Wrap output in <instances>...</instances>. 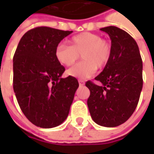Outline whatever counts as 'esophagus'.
Masks as SVG:
<instances>
[{
  "instance_id": "obj_1",
  "label": "esophagus",
  "mask_w": 154,
  "mask_h": 154,
  "mask_svg": "<svg viewBox=\"0 0 154 154\" xmlns=\"http://www.w3.org/2000/svg\"><path fill=\"white\" fill-rule=\"evenodd\" d=\"M79 85H80V86H84V85H85V81H84V80H79Z\"/></svg>"
}]
</instances>
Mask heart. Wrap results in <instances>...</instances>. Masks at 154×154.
Instances as JSON below:
<instances>
[{
    "mask_svg": "<svg viewBox=\"0 0 154 154\" xmlns=\"http://www.w3.org/2000/svg\"><path fill=\"white\" fill-rule=\"evenodd\" d=\"M69 45L60 44L55 50L57 62L62 66H72L82 56L83 61L68 70V74L86 80L96 73L97 68H105L112 56L111 43L98 34L82 32L68 40Z\"/></svg>",
    "mask_w": 154,
    "mask_h": 154,
    "instance_id": "obj_1",
    "label": "heart"
}]
</instances>
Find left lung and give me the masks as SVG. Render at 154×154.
Here are the masks:
<instances>
[{
  "label": "left lung",
  "instance_id": "left-lung-1",
  "mask_svg": "<svg viewBox=\"0 0 154 154\" xmlns=\"http://www.w3.org/2000/svg\"><path fill=\"white\" fill-rule=\"evenodd\" d=\"M109 36L112 56L108 65L95 78L101 85L88 80L87 105L92 120L103 127H116L132 116L143 86L142 60L135 40L116 26L100 29Z\"/></svg>",
  "mask_w": 154,
  "mask_h": 154
}]
</instances>
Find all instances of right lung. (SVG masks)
<instances>
[{
	"label": "right lung",
	"instance_id": "1",
	"mask_svg": "<svg viewBox=\"0 0 154 154\" xmlns=\"http://www.w3.org/2000/svg\"><path fill=\"white\" fill-rule=\"evenodd\" d=\"M73 32L36 27L21 38L14 56V91L22 112L34 125L51 128L68 117L76 78H62L65 68L56 61L55 50Z\"/></svg>",
	"mask_w": 154,
	"mask_h": 154
}]
</instances>
